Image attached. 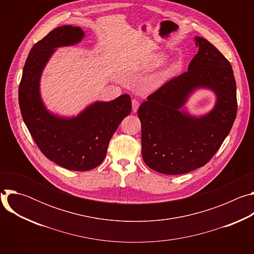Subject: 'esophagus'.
Here are the masks:
<instances>
[{
	"instance_id": "obj_1",
	"label": "esophagus",
	"mask_w": 254,
	"mask_h": 254,
	"mask_svg": "<svg viewBox=\"0 0 254 254\" xmlns=\"http://www.w3.org/2000/svg\"><path fill=\"white\" fill-rule=\"evenodd\" d=\"M131 104H132V113H136L137 112V108L139 106V103L136 99H132L131 100Z\"/></svg>"
}]
</instances>
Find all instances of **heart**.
Instances as JSON below:
<instances>
[{"label":"heart","mask_w":254,"mask_h":254,"mask_svg":"<svg viewBox=\"0 0 254 254\" xmlns=\"http://www.w3.org/2000/svg\"><path fill=\"white\" fill-rule=\"evenodd\" d=\"M166 59H167V55H166L165 53H163V52L156 53V54H154V55L149 59V61H148L146 64H144V65L142 66L141 69H142V71H150V70H153V69H155V68L161 66L162 64H164L165 61H166ZM177 69H178V65H177V64H173V65H171L170 68L168 69V72H173V71H175V70H177Z\"/></svg>","instance_id":"heart-1"}]
</instances>
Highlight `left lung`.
Here are the masks:
<instances>
[{
	"mask_svg": "<svg viewBox=\"0 0 254 254\" xmlns=\"http://www.w3.org/2000/svg\"><path fill=\"white\" fill-rule=\"evenodd\" d=\"M188 71L165 83L140 104L141 155L151 169L181 175L206 165L228 135L237 113L236 82L230 62L202 37ZM198 88L216 95L213 110L193 117L183 108Z\"/></svg>",
	"mask_w": 254,
	"mask_h": 254,
	"instance_id": "left-lung-1",
	"label": "left lung"
}]
</instances>
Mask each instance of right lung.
Segmentation results:
<instances>
[{
	"instance_id": "1",
	"label": "right lung",
	"mask_w": 254,
	"mask_h": 254,
	"mask_svg": "<svg viewBox=\"0 0 254 254\" xmlns=\"http://www.w3.org/2000/svg\"><path fill=\"white\" fill-rule=\"evenodd\" d=\"M79 27L61 26L36 43L26 60L19 85V104L33 139L43 155L72 171H89L104 160L108 143L122 121L131 112L128 94L112 101H95L73 118L50 113L40 94L43 69L55 48L79 43Z\"/></svg>"
}]
</instances>
